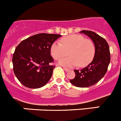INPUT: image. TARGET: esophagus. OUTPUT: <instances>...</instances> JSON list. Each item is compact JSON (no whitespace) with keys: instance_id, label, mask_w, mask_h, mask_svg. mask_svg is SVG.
<instances>
[{"instance_id":"esophagus-1","label":"esophagus","mask_w":121,"mask_h":121,"mask_svg":"<svg viewBox=\"0 0 121 121\" xmlns=\"http://www.w3.org/2000/svg\"><path fill=\"white\" fill-rule=\"evenodd\" d=\"M63 68H64V70H65L66 71H70V69H68V68H66V67H63Z\"/></svg>"}]
</instances>
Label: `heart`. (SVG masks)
<instances>
[{"instance_id":"1","label":"heart","mask_w":121,"mask_h":121,"mask_svg":"<svg viewBox=\"0 0 121 121\" xmlns=\"http://www.w3.org/2000/svg\"><path fill=\"white\" fill-rule=\"evenodd\" d=\"M70 56L66 58H61L68 55ZM51 56L56 60H60L59 64L64 66L73 67L79 65L86 67L92 61L95 53L93 42L85 39L83 36L71 35L63 37L61 43L55 42L50 48Z\"/></svg>"}]
</instances>
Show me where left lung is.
Here are the masks:
<instances>
[{
  "label": "left lung",
  "instance_id": "left-lung-1",
  "mask_svg": "<svg viewBox=\"0 0 121 121\" xmlns=\"http://www.w3.org/2000/svg\"><path fill=\"white\" fill-rule=\"evenodd\" d=\"M80 33L90 37L95 45L92 62L81 70H74L75 78L70 80L73 85L83 88L95 85L103 78L110 62V53L108 44L104 38L91 31L83 30Z\"/></svg>",
  "mask_w": 121,
  "mask_h": 121
}]
</instances>
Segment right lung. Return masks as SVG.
<instances>
[{"mask_svg":"<svg viewBox=\"0 0 121 121\" xmlns=\"http://www.w3.org/2000/svg\"><path fill=\"white\" fill-rule=\"evenodd\" d=\"M61 35L40 33L22 40L13 56V71L21 84L28 88L44 86L52 76L55 65L50 48Z\"/></svg>","mask_w":121,"mask_h":121,"instance_id":"obj_1","label":"right lung"}]
</instances>
